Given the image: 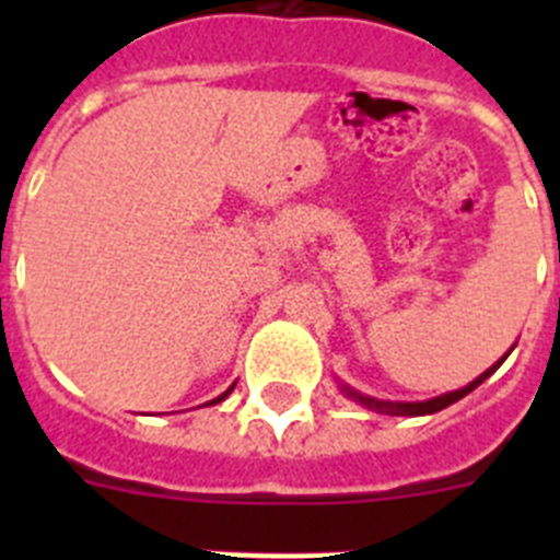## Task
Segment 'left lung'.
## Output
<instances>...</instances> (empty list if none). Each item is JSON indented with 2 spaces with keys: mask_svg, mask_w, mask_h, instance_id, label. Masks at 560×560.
<instances>
[{
  "mask_svg": "<svg viewBox=\"0 0 560 560\" xmlns=\"http://www.w3.org/2000/svg\"><path fill=\"white\" fill-rule=\"evenodd\" d=\"M504 359H508V355H504ZM504 359H502V361H504ZM502 361H497V364H493L491 370H485V373L479 375V378H474L471 384H468V387L457 389V393H446V395H440V398L423 400V404H387V400H375V398H368V395H359V393H353V389H348V387H345V393H348L350 398H353V400H359V404H364V407H368V409H378V412H387V415H432V412H440V409L452 407L454 400L465 398V395L471 393V389H477L479 384H482V381L488 378V375H493V373H497V370H499V364H502Z\"/></svg>",
  "mask_w": 560,
  "mask_h": 560,
  "instance_id": "obj_1",
  "label": "left lung"
}]
</instances>
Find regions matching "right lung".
Masks as SVG:
<instances>
[{
    "label": "right lung",
    "instance_id": "right-lung-1",
    "mask_svg": "<svg viewBox=\"0 0 560 560\" xmlns=\"http://www.w3.org/2000/svg\"><path fill=\"white\" fill-rule=\"evenodd\" d=\"M232 389H235V384H232V387H230V389H226V393H224V395H219V398H215V400H210V404H219V400H224V398H226V395H230V393H232Z\"/></svg>",
    "mask_w": 560,
    "mask_h": 560
}]
</instances>
